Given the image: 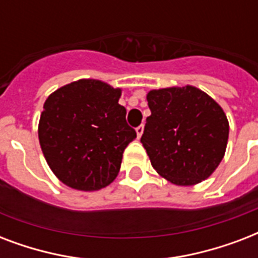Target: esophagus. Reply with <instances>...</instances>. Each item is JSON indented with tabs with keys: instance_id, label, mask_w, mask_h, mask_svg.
<instances>
[{
	"instance_id": "1",
	"label": "esophagus",
	"mask_w": 258,
	"mask_h": 258,
	"mask_svg": "<svg viewBox=\"0 0 258 258\" xmlns=\"http://www.w3.org/2000/svg\"><path fill=\"white\" fill-rule=\"evenodd\" d=\"M143 130H145V127H143V125H139V127H138V128H137V137H138V139H141L142 134H143Z\"/></svg>"
}]
</instances>
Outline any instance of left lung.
I'll list each match as a JSON object with an SVG mask.
<instances>
[{"label": "left lung", "mask_w": 258, "mask_h": 258, "mask_svg": "<svg viewBox=\"0 0 258 258\" xmlns=\"http://www.w3.org/2000/svg\"><path fill=\"white\" fill-rule=\"evenodd\" d=\"M141 142L157 172L178 186H192L216 171L226 151L224 109L192 86L151 89Z\"/></svg>", "instance_id": "obj_1"}]
</instances>
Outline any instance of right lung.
I'll return each instance as SVG.
<instances>
[{"label": "right lung", "mask_w": 258, "mask_h": 258, "mask_svg": "<svg viewBox=\"0 0 258 258\" xmlns=\"http://www.w3.org/2000/svg\"><path fill=\"white\" fill-rule=\"evenodd\" d=\"M120 96V88L80 79L56 89L44 103L38 141L50 170L68 187L96 191L119 174L123 151L137 138Z\"/></svg>", "instance_id": "1"}]
</instances>
